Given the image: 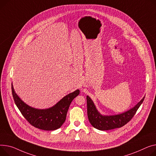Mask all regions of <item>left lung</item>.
Returning a JSON list of instances; mask_svg holds the SVG:
<instances>
[{
    "label": "left lung",
    "instance_id": "left-lung-1",
    "mask_svg": "<svg viewBox=\"0 0 156 156\" xmlns=\"http://www.w3.org/2000/svg\"><path fill=\"white\" fill-rule=\"evenodd\" d=\"M144 97L137 104L129 111L116 115L103 116L98 112L91 99L87 96V115L88 120L93 127L100 130H108L120 128L127 123L136 113L142 103Z\"/></svg>",
    "mask_w": 156,
    "mask_h": 156
}]
</instances>
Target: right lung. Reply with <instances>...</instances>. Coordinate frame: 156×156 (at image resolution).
Here are the masks:
<instances>
[{
	"label": "right lung",
	"mask_w": 156,
	"mask_h": 156,
	"mask_svg": "<svg viewBox=\"0 0 156 156\" xmlns=\"http://www.w3.org/2000/svg\"><path fill=\"white\" fill-rule=\"evenodd\" d=\"M12 93L16 106L31 126L44 130H55L61 127L65 122L69 105L79 95L80 90L69 93L54 107L45 110L34 108L26 105L17 95L12 85Z\"/></svg>",
	"instance_id": "right-lung-1"
}]
</instances>
